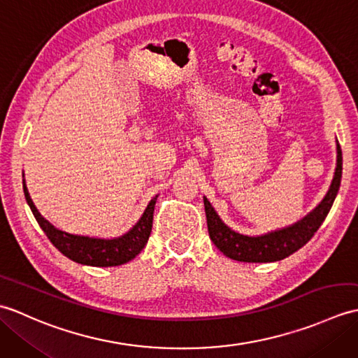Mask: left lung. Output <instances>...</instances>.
Returning a JSON list of instances; mask_svg holds the SVG:
<instances>
[{"mask_svg":"<svg viewBox=\"0 0 358 358\" xmlns=\"http://www.w3.org/2000/svg\"><path fill=\"white\" fill-rule=\"evenodd\" d=\"M341 169H343V158H341L340 144L337 143L336 177L332 180L331 189L326 194L324 200L318 204L314 212H310L308 217L303 218L301 222L289 226L286 229L262 235V237H248V235H241L231 231L220 220L217 212L210 206L206 196H204V210H206L208 231L212 243L226 257L245 263L278 262L292 255L314 237L318 227L323 224L324 218L328 217L340 189Z\"/></svg>","mask_w":358,"mask_h":358,"instance_id":"obj_1","label":"left lung"}]
</instances>
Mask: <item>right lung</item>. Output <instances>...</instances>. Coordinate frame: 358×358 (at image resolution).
I'll return each instance as SVG.
<instances>
[{"label":"right lung","mask_w":358,"mask_h":358,"mask_svg":"<svg viewBox=\"0 0 358 358\" xmlns=\"http://www.w3.org/2000/svg\"><path fill=\"white\" fill-rule=\"evenodd\" d=\"M22 189H24L26 201L30 209H32L34 217L36 218V222L44 231V234L48 235L52 245L63 255L71 258L73 262L87 266H100V268L124 264L138 255L149 240L152 222H154V208L158 195H155L154 199L150 200L143 217L140 218V222L127 234H124L123 237L101 240L81 237V235H72L57 229V227L50 224L48 220L43 218L40 212L35 208V204L27 192L24 180H22Z\"/></svg>","instance_id":"obj_1"}]
</instances>
